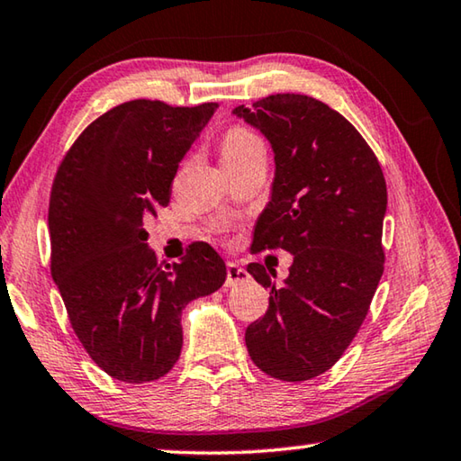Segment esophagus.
Returning a JSON list of instances; mask_svg holds the SVG:
<instances>
[{
    "label": "esophagus",
    "mask_w": 461,
    "mask_h": 461,
    "mask_svg": "<svg viewBox=\"0 0 461 461\" xmlns=\"http://www.w3.org/2000/svg\"><path fill=\"white\" fill-rule=\"evenodd\" d=\"M225 272H228V276H225V285L228 286H236V285L246 283L248 280V272L241 267H238L236 262H228Z\"/></svg>",
    "instance_id": "1"
}]
</instances>
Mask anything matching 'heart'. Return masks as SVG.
<instances>
[{
  "mask_svg": "<svg viewBox=\"0 0 461 461\" xmlns=\"http://www.w3.org/2000/svg\"><path fill=\"white\" fill-rule=\"evenodd\" d=\"M220 148L223 165H241L254 156H267V144L262 136L248 126L228 128L221 136Z\"/></svg>",
  "mask_w": 461,
  "mask_h": 461,
  "instance_id": "obj_1",
  "label": "heart"
}]
</instances>
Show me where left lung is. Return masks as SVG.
<instances>
[{
	"instance_id": "8db88e82",
	"label": "left lung",
	"mask_w": 461,
	"mask_h": 461,
	"mask_svg": "<svg viewBox=\"0 0 461 461\" xmlns=\"http://www.w3.org/2000/svg\"><path fill=\"white\" fill-rule=\"evenodd\" d=\"M233 113L260 128L276 160L252 254L283 248L294 256L280 288L275 270L248 267L270 299L248 325L246 348L268 376L303 382L339 360L368 313L384 272L386 181L360 131L323 101L276 93Z\"/></svg>"
}]
</instances>
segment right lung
Here are the masks:
<instances>
[{"instance_id": "add662e5", "label": "right lung", "mask_w": 461, "mask_h": 461, "mask_svg": "<svg viewBox=\"0 0 461 461\" xmlns=\"http://www.w3.org/2000/svg\"><path fill=\"white\" fill-rule=\"evenodd\" d=\"M215 107L115 105L81 131L54 175L52 278L85 352L130 384L170 372L183 348L185 305L225 283V264L205 241L162 268L142 228L168 205L178 162Z\"/></svg>"}]
</instances>
